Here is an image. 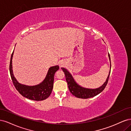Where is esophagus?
<instances>
[{
	"label": "esophagus",
	"mask_w": 131,
	"mask_h": 131,
	"mask_svg": "<svg viewBox=\"0 0 131 131\" xmlns=\"http://www.w3.org/2000/svg\"><path fill=\"white\" fill-rule=\"evenodd\" d=\"M63 66V64H62V63H61V64H60V67H62Z\"/></svg>",
	"instance_id": "esophagus-1"
}]
</instances>
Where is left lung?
<instances>
[{"label":"left lung","instance_id":"left-lung-1","mask_svg":"<svg viewBox=\"0 0 131 131\" xmlns=\"http://www.w3.org/2000/svg\"><path fill=\"white\" fill-rule=\"evenodd\" d=\"M108 56L110 59V68L111 69V61H110V54H108ZM63 70V72L64 73L66 79L68 84V86L69 90L71 93H72L73 96H75L77 98H82V99H87L91 97H93L94 96H97L98 94H100L102 92L104 89L105 88V87L108 84V82L109 80V78L110 74V70L109 71V75L108 77L106 78V80L105 82L104 83L103 85H102L100 88L95 89H86L82 88L79 85H78L77 83L75 81L73 77L71 74L66 69L64 68H61Z\"/></svg>","mask_w":131,"mask_h":131}]
</instances>
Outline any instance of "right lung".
<instances>
[{"label":"right lung","mask_w":131,"mask_h":131,"mask_svg":"<svg viewBox=\"0 0 131 131\" xmlns=\"http://www.w3.org/2000/svg\"><path fill=\"white\" fill-rule=\"evenodd\" d=\"M14 51L11 54L10 63V73L15 88L22 96L31 100L39 101L46 100L52 92L53 89L54 74L59 69L58 66L51 67L49 68L45 79L37 85L27 86L19 84L15 78L13 74L12 59Z\"/></svg>","instance_id":"add662e5"}]
</instances>
